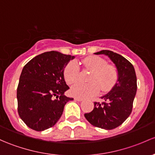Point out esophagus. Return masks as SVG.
<instances>
[{
  "instance_id": "esophagus-1",
  "label": "esophagus",
  "mask_w": 155,
  "mask_h": 155,
  "mask_svg": "<svg viewBox=\"0 0 155 155\" xmlns=\"http://www.w3.org/2000/svg\"><path fill=\"white\" fill-rule=\"evenodd\" d=\"M74 99H75V100H76V101H79V102H81V101H82V98H79V97H75Z\"/></svg>"
}]
</instances>
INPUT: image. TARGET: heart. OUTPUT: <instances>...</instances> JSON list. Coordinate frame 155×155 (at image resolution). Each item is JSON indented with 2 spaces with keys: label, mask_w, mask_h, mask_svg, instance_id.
<instances>
[{
  "label": "heart",
  "mask_w": 155,
  "mask_h": 155,
  "mask_svg": "<svg viewBox=\"0 0 155 155\" xmlns=\"http://www.w3.org/2000/svg\"><path fill=\"white\" fill-rule=\"evenodd\" d=\"M84 68L92 71L89 82H79L72 86L71 94L79 98L94 97L99 93V88L103 92L110 91L118 80V70L114 65L108 64L103 58L90 56L82 60ZM64 78L68 84L76 82L79 79V68L76 62L70 61L64 69Z\"/></svg>",
  "instance_id": "obj_1"
}]
</instances>
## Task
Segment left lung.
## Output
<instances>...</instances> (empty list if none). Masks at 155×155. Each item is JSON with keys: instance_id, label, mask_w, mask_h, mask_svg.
<instances>
[{"instance_id": "1", "label": "left lung", "mask_w": 155, "mask_h": 155, "mask_svg": "<svg viewBox=\"0 0 155 155\" xmlns=\"http://www.w3.org/2000/svg\"><path fill=\"white\" fill-rule=\"evenodd\" d=\"M94 54L107 56L118 70V80L110 92L101 97L104 102H94V110L84 114L86 120L95 127L111 130L123 124L132 111L137 92V76L129 61L110 50H101Z\"/></svg>"}]
</instances>
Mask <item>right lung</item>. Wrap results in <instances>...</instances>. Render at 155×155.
<instances>
[{
  "instance_id": "right-lung-1",
  "label": "right lung",
  "mask_w": 155,
  "mask_h": 155,
  "mask_svg": "<svg viewBox=\"0 0 155 155\" xmlns=\"http://www.w3.org/2000/svg\"><path fill=\"white\" fill-rule=\"evenodd\" d=\"M74 58L57 51L34 57L22 70L17 88L18 112L29 128L37 131L51 128L61 117L69 89L64 69Z\"/></svg>"
}]
</instances>
